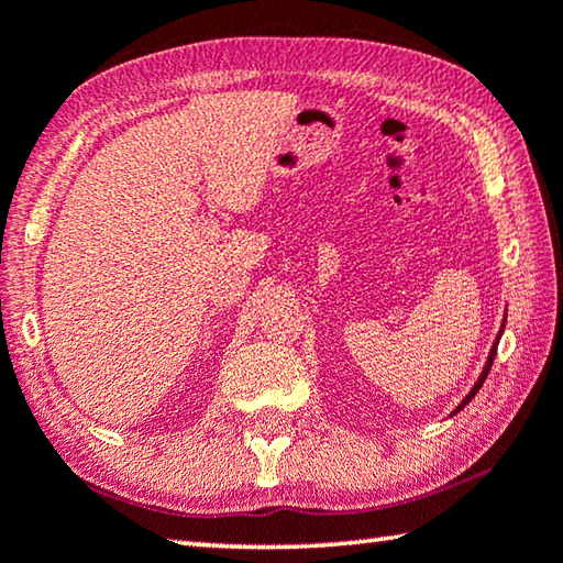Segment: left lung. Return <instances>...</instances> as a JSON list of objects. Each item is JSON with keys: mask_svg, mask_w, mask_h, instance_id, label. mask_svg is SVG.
Segmentation results:
<instances>
[{"mask_svg": "<svg viewBox=\"0 0 563 563\" xmlns=\"http://www.w3.org/2000/svg\"><path fill=\"white\" fill-rule=\"evenodd\" d=\"M495 354H497V342H495V346H493V352H489V360H487V364H485V372H483V376H479V379H477V384L473 386V391H470L465 398H463V404H460L457 406V411H463V408H465V404H470V401H473V398H475V394L479 391V386H483V382L487 379V374H489V366H493V362H495Z\"/></svg>", "mask_w": 563, "mask_h": 563, "instance_id": "8db88e82", "label": "left lung"}]
</instances>
